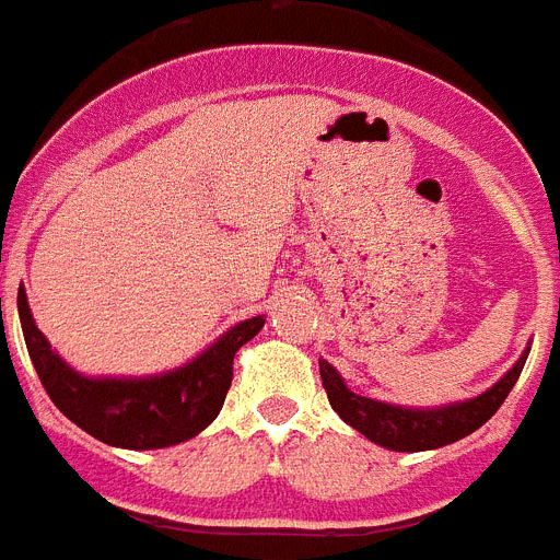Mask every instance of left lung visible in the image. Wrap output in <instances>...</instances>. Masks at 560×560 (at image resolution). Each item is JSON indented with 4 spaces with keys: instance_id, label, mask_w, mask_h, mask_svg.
<instances>
[{
    "instance_id": "8db88e82",
    "label": "left lung",
    "mask_w": 560,
    "mask_h": 560,
    "mask_svg": "<svg viewBox=\"0 0 560 560\" xmlns=\"http://www.w3.org/2000/svg\"><path fill=\"white\" fill-rule=\"evenodd\" d=\"M527 355L529 347L490 389H483L481 396L444 404V407H401V404L375 401V398L352 393L330 361L318 359V370H322V382L332 410L352 430H359L378 447L396 450V453H424V450L447 447L453 441L467 439L469 432L487 424L518 382Z\"/></svg>"
}]
</instances>
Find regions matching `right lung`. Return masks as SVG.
<instances>
[{"mask_svg": "<svg viewBox=\"0 0 560 560\" xmlns=\"http://www.w3.org/2000/svg\"><path fill=\"white\" fill-rule=\"evenodd\" d=\"M19 322L50 401L88 435L121 450L173 447L213 424L233 382V355L265 327V316L233 324L208 350L167 373L84 375L36 327L25 288H19Z\"/></svg>", "mask_w": 560, "mask_h": 560, "instance_id": "right-lung-1", "label": "right lung"}]
</instances>
